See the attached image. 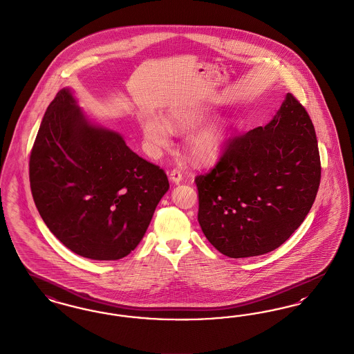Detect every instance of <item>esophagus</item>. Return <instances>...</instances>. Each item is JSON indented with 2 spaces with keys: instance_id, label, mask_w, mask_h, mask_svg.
<instances>
[{
  "instance_id": "obj_1",
  "label": "esophagus",
  "mask_w": 354,
  "mask_h": 354,
  "mask_svg": "<svg viewBox=\"0 0 354 354\" xmlns=\"http://www.w3.org/2000/svg\"><path fill=\"white\" fill-rule=\"evenodd\" d=\"M170 180L174 184H180L183 180V176H182V172L179 170H172L170 172Z\"/></svg>"
}]
</instances>
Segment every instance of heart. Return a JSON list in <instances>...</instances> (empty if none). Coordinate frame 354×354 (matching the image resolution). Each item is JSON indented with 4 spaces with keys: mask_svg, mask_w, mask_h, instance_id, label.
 <instances>
[{
    "mask_svg": "<svg viewBox=\"0 0 354 354\" xmlns=\"http://www.w3.org/2000/svg\"><path fill=\"white\" fill-rule=\"evenodd\" d=\"M211 114L212 109L204 105L174 106L166 112L163 120L153 114H143L140 120L142 134L149 149L159 153L170 147L171 131L187 133L204 122ZM227 133L229 121L227 118H216L187 136L184 151L195 165L214 163L225 150Z\"/></svg>",
    "mask_w": 354,
    "mask_h": 354,
    "instance_id": "heart-1",
    "label": "heart"
}]
</instances>
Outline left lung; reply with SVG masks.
Instances as JSON below:
<instances>
[{
    "label": "left lung",
    "instance_id": "1",
    "mask_svg": "<svg viewBox=\"0 0 354 354\" xmlns=\"http://www.w3.org/2000/svg\"><path fill=\"white\" fill-rule=\"evenodd\" d=\"M320 175L311 118L287 93L268 125L232 140L211 172L195 179L198 224L227 257L266 254L304 221Z\"/></svg>",
    "mask_w": 354,
    "mask_h": 354
}]
</instances>
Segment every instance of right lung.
Returning a JSON list of instances; mask_svg holds the SVG:
<instances>
[{
    "instance_id": "obj_1",
    "label": "right lung",
    "mask_w": 354,
    "mask_h": 354,
    "mask_svg": "<svg viewBox=\"0 0 354 354\" xmlns=\"http://www.w3.org/2000/svg\"><path fill=\"white\" fill-rule=\"evenodd\" d=\"M30 185L51 233L95 261L131 253L170 188L162 169L83 112L71 88L60 89L44 113L30 156Z\"/></svg>"
}]
</instances>
